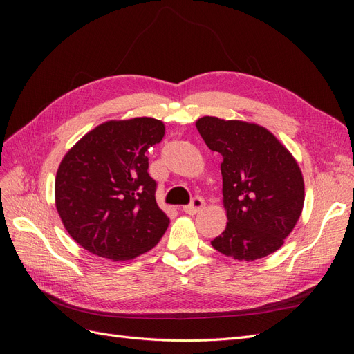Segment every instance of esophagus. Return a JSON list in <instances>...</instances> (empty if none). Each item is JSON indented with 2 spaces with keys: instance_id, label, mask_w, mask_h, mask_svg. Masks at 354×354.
Returning a JSON list of instances; mask_svg holds the SVG:
<instances>
[{
  "instance_id": "34e87169",
  "label": "esophagus",
  "mask_w": 354,
  "mask_h": 354,
  "mask_svg": "<svg viewBox=\"0 0 354 354\" xmlns=\"http://www.w3.org/2000/svg\"><path fill=\"white\" fill-rule=\"evenodd\" d=\"M203 205H205V202H203L202 198H194V199H192V202L189 203V205L183 207V211L186 214H189V216H195L196 212H199L203 208Z\"/></svg>"
}]
</instances>
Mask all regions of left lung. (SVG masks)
I'll return each mask as SVG.
<instances>
[{
	"label": "left lung",
	"instance_id": "left-lung-1",
	"mask_svg": "<svg viewBox=\"0 0 354 354\" xmlns=\"http://www.w3.org/2000/svg\"><path fill=\"white\" fill-rule=\"evenodd\" d=\"M203 142L223 156L226 229L211 245L239 261L277 251L304 205V180L297 160L264 127L203 116L196 121Z\"/></svg>",
	"mask_w": 354,
	"mask_h": 354
}]
</instances>
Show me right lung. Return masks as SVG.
<instances>
[{"mask_svg": "<svg viewBox=\"0 0 354 354\" xmlns=\"http://www.w3.org/2000/svg\"><path fill=\"white\" fill-rule=\"evenodd\" d=\"M164 134V122L155 118L108 121L62 159L56 208L84 250L124 261L152 250L164 236L169 218L156 203V181L145 155Z\"/></svg>", "mask_w": 354, "mask_h": 354, "instance_id": "add662e5", "label": "right lung"}]
</instances>
